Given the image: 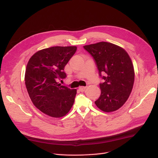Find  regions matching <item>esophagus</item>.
I'll use <instances>...</instances> for the list:
<instances>
[{"label": "esophagus", "instance_id": "esophagus-1", "mask_svg": "<svg viewBox=\"0 0 158 158\" xmlns=\"http://www.w3.org/2000/svg\"><path fill=\"white\" fill-rule=\"evenodd\" d=\"M78 89H79L80 92H84L85 89V87H84V86H80V87H79Z\"/></svg>", "mask_w": 158, "mask_h": 158}]
</instances>
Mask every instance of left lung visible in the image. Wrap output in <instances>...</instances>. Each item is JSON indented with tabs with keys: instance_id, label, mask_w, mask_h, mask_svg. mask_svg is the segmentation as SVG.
Returning <instances> with one entry per match:
<instances>
[{
	"instance_id": "left-lung-1",
	"label": "left lung",
	"mask_w": 158,
	"mask_h": 158,
	"mask_svg": "<svg viewBox=\"0 0 158 158\" xmlns=\"http://www.w3.org/2000/svg\"><path fill=\"white\" fill-rule=\"evenodd\" d=\"M92 56L100 78L101 95L95 102L104 112L121 107L130 95L135 81V71L130 56L121 47L108 42L84 46Z\"/></svg>"
}]
</instances>
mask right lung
<instances>
[{"label":"right lung","instance_id":"add662e5","mask_svg":"<svg viewBox=\"0 0 158 158\" xmlns=\"http://www.w3.org/2000/svg\"><path fill=\"white\" fill-rule=\"evenodd\" d=\"M76 49V46L52 47L37 51L28 61L25 73L28 94L33 105L47 115L63 117L73 106L76 89L58 82L66 77L64 66Z\"/></svg>","mask_w":158,"mask_h":158}]
</instances>
